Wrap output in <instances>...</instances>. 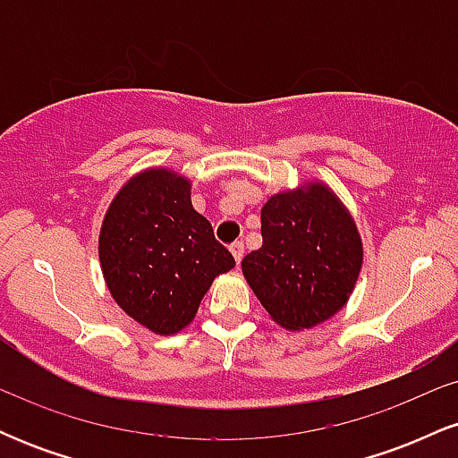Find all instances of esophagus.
Listing matches in <instances>:
<instances>
[{
    "mask_svg": "<svg viewBox=\"0 0 458 458\" xmlns=\"http://www.w3.org/2000/svg\"><path fill=\"white\" fill-rule=\"evenodd\" d=\"M230 251H233V256H234V260H236V262L243 260V254H245V245H243V241H234V243L230 245Z\"/></svg>",
    "mask_w": 458,
    "mask_h": 458,
    "instance_id": "34e87169",
    "label": "esophagus"
}]
</instances>
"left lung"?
I'll return each mask as SVG.
<instances>
[{"label": "left lung", "instance_id": "8db88e82", "mask_svg": "<svg viewBox=\"0 0 458 458\" xmlns=\"http://www.w3.org/2000/svg\"><path fill=\"white\" fill-rule=\"evenodd\" d=\"M260 250L241 267L277 325L310 329L349 301L364 254L355 222L329 187L276 193L260 211Z\"/></svg>", "mask_w": 458, "mask_h": 458}]
</instances>
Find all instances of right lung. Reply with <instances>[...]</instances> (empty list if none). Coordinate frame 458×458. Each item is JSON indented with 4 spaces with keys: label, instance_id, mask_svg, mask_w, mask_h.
Listing matches in <instances>:
<instances>
[{
    "label": "right lung",
    "instance_id": "obj_1",
    "mask_svg": "<svg viewBox=\"0 0 458 458\" xmlns=\"http://www.w3.org/2000/svg\"><path fill=\"white\" fill-rule=\"evenodd\" d=\"M109 293L161 335L187 327L219 273L234 259L191 204V182L172 170L133 176L109 204L98 236Z\"/></svg>",
    "mask_w": 458,
    "mask_h": 458
}]
</instances>
